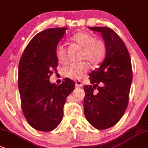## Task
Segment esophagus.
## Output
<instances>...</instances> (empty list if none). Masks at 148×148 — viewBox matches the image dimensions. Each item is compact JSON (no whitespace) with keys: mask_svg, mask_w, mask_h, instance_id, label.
Segmentation results:
<instances>
[{"mask_svg":"<svg viewBox=\"0 0 148 148\" xmlns=\"http://www.w3.org/2000/svg\"><path fill=\"white\" fill-rule=\"evenodd\" d=\"M76 87H82V83L80 81V80H77V81H76Z\"/></svg>","mask_w":148,"mask_h":148,"instance_id":"esophagus-1","label":"esophagus"}]
</instances>
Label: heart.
<instances>
[{"instance_id": "obj_1", "label": "heart", "mask_w": 148, "mask_h": 148, "mask_svg": "<svg viewBox=\"0 0 148 148\" xmlns=\"http://www.w3.org/2000/svg\"><path fill=\"white\" fill-rule=\"evenodd\" d=\"M71 40L82 47L80 59L87 61L91 65H98L105 57L107 50L105 42L100 39H96L89 33L78 31L71 37ZM55 55L59 63L63 64L67 63L68 54L64 45H57ZM89 68V63L85 61L71 63L63 68V75L65 77L78 80L83 78Z\"/></svg>"}]
</instances>
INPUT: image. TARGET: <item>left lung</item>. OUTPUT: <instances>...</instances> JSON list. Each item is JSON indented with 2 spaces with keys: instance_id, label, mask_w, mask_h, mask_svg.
I'll return each mask as SVG.
<instances>
[{
  "instance_id": "obj_1",
  "label": "left lung",
  "mask_w": 148,
  "mask_h": 148,
  "mask_svg": "<svg viewBox=\"0 0 148 148\" xmlns=\"http://www.w3.org/2000/svg\"><path fill=\"white\" fill-rule=\"evenodd\" d=\"M100 32L106 54L100 67L89 74L92 85L83 87L84 113L98 130H105L119 121L128 106L132 80L131 59L122 40L108 27H89Z\"/></svg>"
}]
</instances>
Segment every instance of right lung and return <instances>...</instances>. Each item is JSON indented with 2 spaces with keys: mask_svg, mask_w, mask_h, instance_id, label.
Segmentation results:
<instances>
[{
  "mask_svg": "<svg viewBox=\"0 0 148 148\" xmlns=\"http://www.w3.org/2000/svg\"><path fill=\"white\" fill-rule=\"evenodd\" d=\"M66 29L52 28L37 33L19 62L18 83L22 112L30 126L40 131H51L59 126L66 98L75 87L68 78L59 85L49 82L58 66L56 47Z\"/></svg>",
  "mask_w": 148,
  "mask_h": 148,
  "instance_id": "add662e5",
  "label": "right lung"
}]
</instances>
